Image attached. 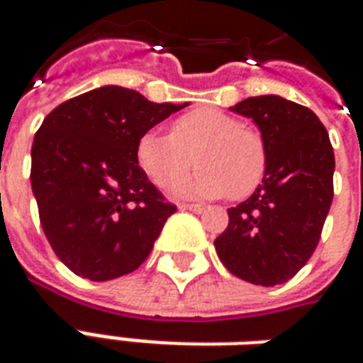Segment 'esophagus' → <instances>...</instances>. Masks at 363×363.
<instances>
[{
    "label": "esophagus",
    "instance_id": "1",
    "mask_svg": "<svg viewBox=\"0 0 363 363\" xmlns=\"http://www.w3.org/2000/svg\"><path fill=\"white\" fill-rule=\"evenodd\" d=\"M181 210H189V212H194V213H204L208 208L202 204H179Z\"/></svg>",
    "mask_w": 363,
    "mask_h": 363
}]
</instances>
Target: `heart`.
Instances as JSON below:
<instances>
[{
  "instance_id": "obj_1",
  "label": "heart",
  "mask_w": 363,
  "mask_h": 363,
  "mask_svg": "<svg viewBox=\"0 0 363 363\" xmlns=\"http://www.w3.org/2000/svg\"><path fill=\"white\" fill-rule=\"evenodd\" d=\"M135 161L159 189H167L194 165L198 171L177 186L184 196L245 200L262 184L268 150L259 130L220 108H194L174 118L169 135L143 132Z\"/></svg>"
}]
</instances>
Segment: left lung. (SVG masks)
Returning <instances> with one entry per match:
<instances>
[{
	"label": "left lung",
	"instance_id": "left-lung-1",
	"mask_svg": "<svg viewBox=\"0 0 363 363\" xmlns=\"http://www.w3.org/2000/svg\"><path fill=\"white\" fill-rule=\"evenodd\" d=\"M231 111L257 122L267 174L249 200L229 208L213 245L229 272L257 286L294 278L319 245L335 186V153L317 114L276 95L249 96Z\"/></svg>",
	"mask_w": 363,
	"mask_h": 363
}]
</instances>
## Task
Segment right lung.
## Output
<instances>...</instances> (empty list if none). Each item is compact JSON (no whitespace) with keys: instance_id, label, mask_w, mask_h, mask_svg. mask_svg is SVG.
I'll return each instance as SVG.
<instances>
[{"instance_id":"1","label":"right lung","mask_w":363,"mask_h":363,"mask_svg":"<svg viewBox=\"0 0 363 363\" xmlns=\"http://www.w3.org/2000/svg\"><path fill=\"white\" fill-rule=\"evenodd\" d=\"M184 106L108 85L44 118L30 151V184L44 235L72 272L114 280L150 257L177 206L140 169L135 143Z\"/></svg>"}]
</instances>
